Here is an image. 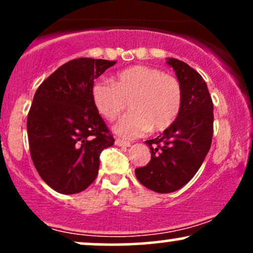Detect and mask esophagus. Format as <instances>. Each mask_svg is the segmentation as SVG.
Wrapping results in <instances>:
<instances>
[{
  "label": "esophagus",
  "instance_id": "34e87169",
  "mask_svg": "<svg viewBox=\"0 0 253 253\" xmlns=\"http://www.w3.org/2000/svg\"><path fill=\"white\" fill-rule=\"evenodd\" d=\"M115 144H117L118 146H124V147H129L130 146L129 141L124 140V139H117V140H115Z\"/></svg>",
  "mask_w": 253,
  "mask_h": 253
}]
</instances>
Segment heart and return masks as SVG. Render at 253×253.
<instances>
[{
	"mask_svg": "<svg viewBox=\"0 0 253 253\" xmlns=\"http://www.w3.org/2000/svg\"><path fill=\"white\" fill-rule=\"evenodd\" d=\"M91 100L107 120H114L129 101L130 112L114 125L123 138H135L153 128L164 130L178 117L182 107V88L175 77L159 69L134 65L119 71L108 81H95Z\"/></svg>",
	"mask_w": 253,
	"mask_h": 253,
	"instance_id": "obj_1",
	"label": "heart"
}]
</instances>
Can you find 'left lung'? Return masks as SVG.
I'll list each match as a JSON object with an SVG mask.
<instances>
[{
    "label": "left lung",
    "mask_w": 253,
    "mask_h": 253,
    "mask_svg": "<svg viewBox=\"0 0 253 253\" xmlns=\"http://www.w3.org/2000/svg\"><path fill=\"white\" fill-rule=\"evenodd\" d=\"M182 88V107L171 126L145 144L151 161L135 169L138 181L147 189L168 194L181 189L200 169L213 136V102L201 75L188 64L168 58Z\"/></svg>",
    "instance_id": "1"
}]
</instances>
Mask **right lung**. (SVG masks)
<instances>
[{
    "instance_id": "obj_1",
    "label": "right lung",
    "mask_w": 253,
    "mask_h": 253,
    "mask_svg": "<svg viewBox=\"0 0 253 253\" xmlns=\"http://www.w3.org/2000/svg\"><path fill=\"white\" fill-rule=\"evenodd\" d=\"M117 62L78 58L58 68L34 94L27 118L32 161L57 193L85 190L96 178L100 153L114 145L91 100V85Z\"/></svg>"
}]
</instances>
